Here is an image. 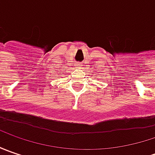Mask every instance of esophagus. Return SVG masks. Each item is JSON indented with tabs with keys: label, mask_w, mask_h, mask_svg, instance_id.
I'll use <instances>...</instances> for the list:
<instances>
[{
	"label": "esophagus",
	"mask_w": 155,
	"mask_h": 155,
	"mask_svg": "<svg viewBox=\"0 0 155 155\" xmlns=\"http://www.w3.org/2000/svg\"><path fill=\"white\" fill-rule=\"evenodd\" d=\"M76 66H77V68H80L81 64L80 63H77V64H76Z\"/></svg>",
	"instance_id": "obj_1"
}]
</instances>
